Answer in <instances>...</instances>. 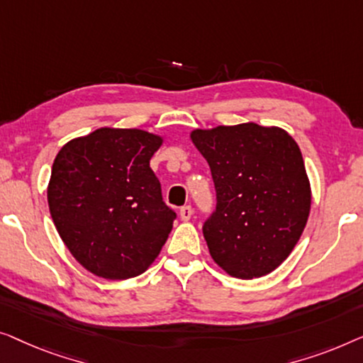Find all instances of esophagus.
Here are the masks:
<instances>
[{
    "label": "esophagus",
    "instance_id": "1",
    "mask_svg": "<svg viewBox=\"0 0 363 363\" xmlns=\"http://www.w3.org/2000/svg\"><path fill=\"white\" fill-rule=\"evenodd\" d=\"M192 213H194V211H192L191 206H184V207H181V211H179L181 218H182V220H186V222L191 220Z\"/></svg>",
    "mask_w": 363,
    "mask_h": 363
}]
</instances>
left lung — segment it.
<instances>
[{"instance_id": "8db88e82", "label": "left lung", "mask_w": 363, "mask_h": 363, "mask_svg": "<svg viewBox=\"0 0 363 363\" xmlns=\"http://www.w3.org/2000/svg\"><path fill=\"white\" fill-rule=\"evenodd\" d=\"M189 136L217 191V208L202 230L212 259L233 278L272 273L299 242L311 212L298 143L279 126L253 121L196 128Z\"/></svg>"}]
</instances>
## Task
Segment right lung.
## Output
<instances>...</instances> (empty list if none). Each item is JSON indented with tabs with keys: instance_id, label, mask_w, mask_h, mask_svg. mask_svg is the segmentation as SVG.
<instances>
[{
	"instance_id": "1",
	"label": "right lung",
	"mask_w": 363,
	"mask_h": 363,
	"mask_svg": "<svg viewBox=\"0 0 363 363\" xmlns=\"http://www.w3.org/2000/svg\"><path fill=\"white\" fill-rule=\"evenodd\" d=\"M164 136L104 126L70 140L55 156L48 186L54 225L86 272L105 279L145 273L172 230L150 167Z\"/></svg>"
}]
</instances>
